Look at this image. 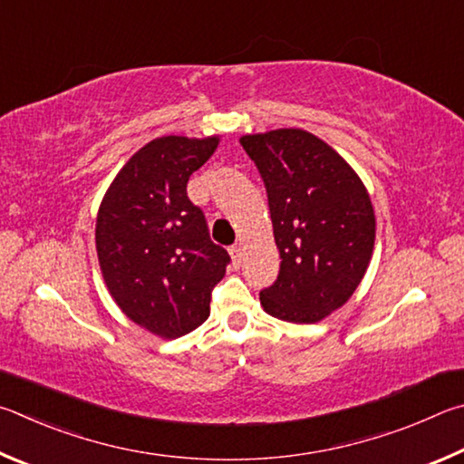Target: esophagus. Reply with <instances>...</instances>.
<instances>
[{
  "label": "esophagus",
  "mask_w": 464,
  "mask_h": 464,
  "mask_svg": "<svg viewBox=\"0 0 464 464\" xmlns=\"http://www.w3.org/2000/svg\"><path fill=\"white\" fill-rule=\"evenodd\" d=\"M230 255H232L234 265H240V261H242V246L240 245H234L230 248Z\"/></svg>",
  "instance_id": "1"
}]
</instances>
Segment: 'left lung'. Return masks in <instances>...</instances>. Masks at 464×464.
I'll use <instances>...</instances> for the list:
<instances>
[{
  "label": "left lung",
  "instance_id": "obj_1",
  "mask_svg": "<svg viewBox=\"0 0 464 464\" xmlns=\"http://www.w3.org/2000/svg\"><path fill=\"white\" fill-rule=\"evenodd\" d=\"M261 173L281 266L261 304L273 318L314 324L348 302L375 245L371 198L351 165L305 130L242 136Z\"/></svg>",
  "mask_w": 464,
  "mask_h": 464
}]
</instances>
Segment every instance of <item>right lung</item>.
Here are the masks:
<instances>
[{
    "mask_svg": "<svg viewBox=\"0 0 464 464\" xmlns=\"http://www.w3.org/2000/svg\"><path fill=\"white\" fill-rule=\"evenodd\" d=\"M216 146L214 136H162L142 146L97 214L105 285L130 320L162 338L208 320L211 291L230 263L226 248L211 242L201 208L187 198V181Z\"/></svg>",
    "mask_w": 464,
    "mask_h": 464,
    "instance_id": "right-lung-1",
    "label": "right lung"
}]
</instances>
